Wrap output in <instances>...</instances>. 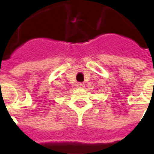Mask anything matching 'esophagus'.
Returning a JSON list of instances; mask_svg holds the SVG:
<instances>
[{"mask_svg":"<svg viewBox=\"0 0 154 154\" xmlns=\"http://www.w3.org/2000/svg\"><path fill=\"white\" fill-rule=\"evenodd\" d=\"M77 88H83L84 87H85V85H84L83 83H78L77 85Z\"/></svg>","mask_w":154,"mask_h":154,"instance_id":"esophagus-1","label":"esophagus"}]
</instances>
